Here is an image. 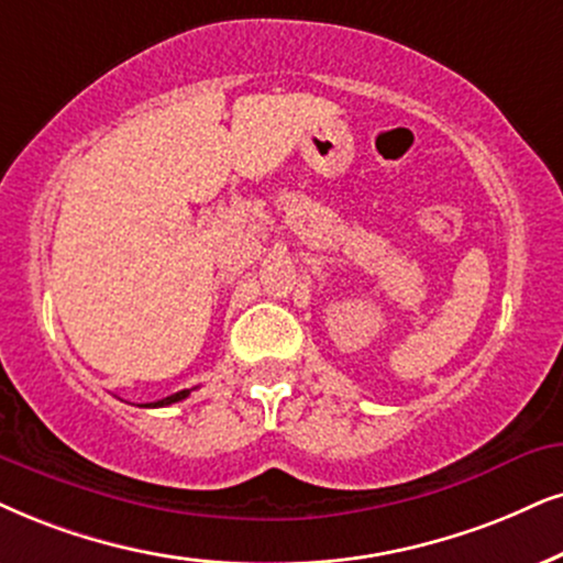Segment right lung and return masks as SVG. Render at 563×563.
Segmentation results:
<instances>
[{"mask_svg":"<svg viewBox=\"0 0 563 563\" xmlns=\"http://www.w3.org/2000/svg\"><path fill=\"white\" fill-rule=\"evenodd\" d=\"M184 397H189V389H181V393H176V395H170V397H163V400H158V402H151V405H145V408H163V405H174V402H181Z\"/></svg>","mask_w":563,"mask_h":563,"instance_id":"obj_1","label":"right lung"}]
</instances>
